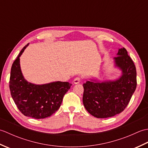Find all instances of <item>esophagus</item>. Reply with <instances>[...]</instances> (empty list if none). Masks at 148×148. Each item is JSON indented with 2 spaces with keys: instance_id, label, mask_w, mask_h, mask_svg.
<instances>
[{
  "instance_id": "esophagus-1",
  "label": "esophagus",
  "mask_w": 148,
  "mask_h": 148,
  "mask_svg": "<svg viewBox=\"0 0 148 148\" xmlns=\"http://www.w3.org/2000/svg\"><path fill=\"white\" fill-rule=\"evenodd\" d=\"M80 81H81L80 77H76V78H75V79H74L73 83H74V84H78V83H79Z\"/></svg>"
}]
</instances>
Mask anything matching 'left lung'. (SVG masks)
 I'll use <instances>...</instances> for the list:
<instances>
[{"label": "left lung", "mask_w": 148, "mask_h": 148, "mask_svg": "<svg viewBox=\"0 0 148 148\" xmlns=\"http://www.w3.org/2000/svg\"><path fill=\"white\" fill-rule=\"evenodd\" d=\"M114 67L121 71L114 80L90 79L83 84V102L90 114L97 118L112 117L126 108L137 86L136 68L125 48L118 49Z\"/></svg>", "instance_id": "left-lung-1"}]
</instances>
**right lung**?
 <instances>
[{
    "label": "right lung",
    "mask_w": 148,
    "mask_h": 148,
    "mask_svg": "<svg viewBox=\"0 0 148 148\" xmlns=\"http://www.w3.org/2000/svg\"><path fill=\"white\" fill-rule=\"evenodd\" d=\"M29 45L21 49L12 65L9 89L15 104L22 114L30 118L43 119L49 117L60 108L63 97L72 84L62 81L36 84L25 79L20 57Z\"/></svg>",
    "instance_id": "add662e5"
}]
</instances>
